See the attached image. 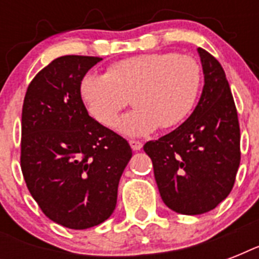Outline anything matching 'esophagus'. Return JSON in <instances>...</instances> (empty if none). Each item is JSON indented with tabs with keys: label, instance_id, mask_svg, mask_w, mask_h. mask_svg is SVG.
<instances>
[{
	"label": "esophagus",
	"instance_id": "34e87169",
	"mask_svg": "<svg viewBox=\"0 0 259 259\" xmlns=\"http://www.w3.org/2000/svg\"><path fill=\"white\" fill-rule=\"evenodd\" d=\"M130 146H132V149L133 150H141L142 149V142L141 141H136V140H130L129 141Z\"/></svg>",
	"mask_w": 259,
	"mask_h": 259
}]
</instances>
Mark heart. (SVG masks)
Masks as SVG:
<instances>
[{"label": "heart", "instance_id": "1", "mask_svg": "<svg viewBox=\"0 0 259 259\" xmlns=\"http://www.w3.org/2000/svg\"><path fill=\"white\" fill-rule=\"evenodd\" d=\"M201 83V68L191 56L144 54L114 63L106 74L84 75L79 94L90 115L106 127L117 123L132 97L136 109L119 119L117 130L126 137H144L185 121Z\"/></svg>", "mask_w": 259, "mask_h": 259}]
</instances>
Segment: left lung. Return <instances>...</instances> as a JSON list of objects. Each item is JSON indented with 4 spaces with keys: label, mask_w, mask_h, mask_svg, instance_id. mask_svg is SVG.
Returning <instances> with one entry per match:
<instances>
[{
    "label": "left lung",
    "mask_w": 259,
    "mask_h": 259,
    "mask_svg": "<svg viewBox=\"0 0 259 259\" xmlns=\"http://www.w3.org/2000/svg\"><path fill=\"white\" fill-rule=\"evenodd\" d=\"M204 86L193 113L177 129L144 145L162 201L183 215H200L229 196L241 162V133L223 67L197 48Z\"/></svg>",
    "instance_id": "obj_1"
}]
</instances>
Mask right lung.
Returning a JSON list of instances; mask_svg holds the SVG:
<instances>
[{"instance_id": "1", "label": "right lung", "mask_w": 259, "mask_h": 259, "mask_svg": "<svg viewBox=\"0 0 259 259\" xmlns=\"http://www.w3.org/2000/svg\"><path fill=\"white\" fill-rule=\"evenodd\" d=\"M101 58L55 59L30 82L21 117V170L51 221L84 230L114 212L118 184L132 158L125 138L87 113L79 84Z\"/></svg>"}]
</instances>
